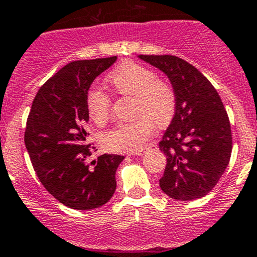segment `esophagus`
Here are the masks:
<instances>
[{
	"instance_id": "esophagus-1",
	"label": "esophagus",
	"mask_w": 257,
	"mask_h": 257,
	"mask_svg": "<svg viewBox=\"0 0 257 257\" xmlns=\"http://www.w3.org/2000/svg\"><path fill=\"white\" fill-rule=\"evenodd\" d=\"M149 149H158V145H157V144H150V147H148L147 149L141 150V152L136 153V154H137V155H143V154H145V153H147Z\"/></svg>"
}]
</instances>
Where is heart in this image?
<instances>
[{"label":"heart","mask_w":257,"mask_h":257,"mask_svg":"<svg viewBox=\"0 0 257 257\" xmlns=\"http://www.w3.org/2000/svg\"><path fill=\"white\" fill-rule=\"evenodd\" d=\"M109 83L123 95L136 98V115H142L131 123H118L100 137L102 145L108 150L120 153L138 152L155 131V122L165 124L175 110V93L172 85L158 78L148 67L133 61H125L109 74ZM87 109L90 118L102 124L109 118L112 102L104 90L92 87L87 92Z\"/></svg>","instance_id":"1"}]
</instances>
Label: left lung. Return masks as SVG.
<instances>
[{"label": "left lung", "instance_id": "8db88e82", "mask_svg": "<svg viewBox=\"0 0 257 257\" xmlns=\"http://www.w3.org/2000/svg\"><path fill=\"white\" fill-rule=\"evenodd\" d=\"M164 72L175 93V115L159 148L167 157L162 190L175 200H195L212 190L232 149L231 126L208 78L177 56H139Z\"/></svg>", "mask_w": 257, "mask_h": 257}]
</instances>
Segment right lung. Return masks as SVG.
Listing matches in <instances>:
<instances>
[{"label":"right lung","mask_w":257,"mask_h":257,"mask_svg":"<svg viewBox=\"0 0 257 257\" xmlns=\"http://www.w3.org/2000/svg\"><path fill=\"white\" fill-rule=\"evenodd\" d=\"M115 61L113 56L66 64L38 89L28 114L25 144L33 169L46 190L71 209L99 208L115 191L124 157L103 154L89 162L93 147L85 131L88 89Z\"/></svg>","instance_id":"1"}]
</instances>
